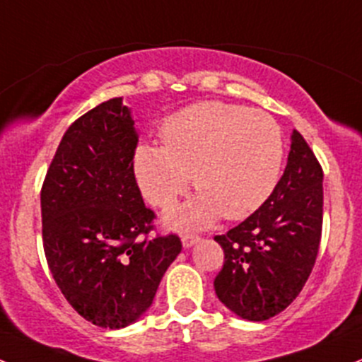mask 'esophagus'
<instances>
[{
  "mask_svg": "<svg viewBox=\"0 0 362 362\" xmlns=\"http://www.w3.org/2000/svg\"><path fill=\"white\" fill-rule=\"evenodd\" d=\"M199 235H195V233H185V235L181 237V242H182V247H192L195 242H199Z\"/></svg>",
  "mask_w": 362,
  "mask_h": 362,
  "instance_id": "obj_1",
  "label": "esophagus"
}]
</instances>
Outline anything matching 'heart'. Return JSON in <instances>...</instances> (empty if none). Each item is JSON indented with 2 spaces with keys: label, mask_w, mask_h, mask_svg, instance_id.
Returning a JSON list of instances; mask_svg holds the SVG:
<instances>
[{
  "label": "heart",
  "mask_w": 362,
  "mask_h": 362,
  "mask_svg": "<svg viewBox=\"0 0 362 362\" xmlns=\"http://www.w3.org/2000/svg\"><path fill=\"white\" fill-rule=\"evenodd\" d=\"M162 144L139 143L134 174L158 209H170L193 185L200 195L173 214L181 226H206L219 216L242 219L274 192L284 160V137L263 111L206 100L182 107L160 127Z\"/></svg>",
  "instance_id": "obj_1"
}]
</instances>
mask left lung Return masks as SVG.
<instances>
[{"instance_id": "obj_1", "label": "left lung", "mask_w": 362, "mask_h": 362, "mask_svg": "<svg viewBox=\"0 0 362 362\" xmlns=\"http://www.w3.org/2000/svg\"><path fill=\"white\" fill-rule=\"evenodd\" d=\"M322 204V167L293 130L288 165L267 202L214 237L225 252L214 279L221 303L247 320H267L288 308L317 258Z\"/></svg>"}]
</instances>
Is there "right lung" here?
I'll return each instance as SVG.
<instances>
[{
  "mask_svg": "<svg viewBox=\"0 0 362 362\" xmlns=\"http://www.w3.org/2000/svg\"><path fill=\"white\" fill-rule=\"evenodd\" d=\"M137 134L124 99L74 120L45 176L42 233L48 268L71 307L100 327L148 310L181 252L176 233L150 237L155 212L134 174Z\"/></svg>",
  "mask_w": 362,
  "mask_h": 362,
  "instance_id": "1",
  "label": "right lung"
}]
</instances>
